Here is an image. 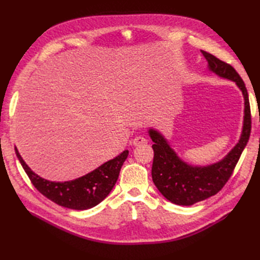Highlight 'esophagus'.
<instances>
[{
  "mask_svg": "<svg viewBox=\"0 0 260 260\" xmlns=\"http://www.w3.org/2000/svg\"><path fill=\"white\" fill-rule=\"evenodd\" d=\"M147 143V140L146 138L142 137V136H139V137H136L135 139L132 140V144L133 145H142V144H146Z\"/></svg>",
  "mask_w": 260,
  "mask_h": 260,
  "instance_id": "1",
  "label": "esophagus"
}]
</instances>
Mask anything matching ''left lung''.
I'll return each mask as SVG.
<instances>
[{"instance_id":"8db88e82","label":"left lung","mask_w":260,"mask_h":260,"mask_svg":"<svg viewBox=\"0 0 260 260\" xmlns=\"http://www.w3.org/2000/svg\"><path fill=\"white\" fill-rule=\"evenodd\" d=\"M207 59L209 69L218 76L237 82L245 100L243 132L239 143L225 158L207 167H193L183 162L172 151L158 132L149 130L154 144L152 178L156 187L171 203L190 206L217 194L231 178L234 168L245 148L251 130V115L248 93L241 76L230 64L214 55L201 51Z\"/></svg>"}]
</instances>
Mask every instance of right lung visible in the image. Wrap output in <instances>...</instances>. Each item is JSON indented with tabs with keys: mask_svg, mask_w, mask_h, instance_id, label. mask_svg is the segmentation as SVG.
Returning <instances> with one entry per match:
<instances>
[{
	"mask_svg": "<svg viewBox=\"0 0 260 260\" xmlns=\"http://www.w3.org/2000/svg\"><path fill=\"white\" fill-rule=\"evenodd\" d=\"M15 152L31 183L39 192L59 206L76 210H85L96 206L111 193L129 154L128 151H123L116 158L106 161L81 178L67 182H52L35 174L23 161L16 147Z\"/></svg>",
	"mask_w": 260,
	"mask_h": 260,
	"instance_id": "obj_1",
	"label": "right lung"
}]
</instances>
